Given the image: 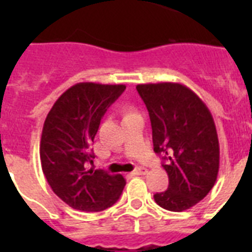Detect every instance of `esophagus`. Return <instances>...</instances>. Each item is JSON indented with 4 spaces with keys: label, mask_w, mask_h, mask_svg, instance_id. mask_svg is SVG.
Instances as JSON below:
<instances>
[{
    "label": "esophagus",
    "mask_w": 252,
    "mask_h": 252,
    "mask_svg": "<svg viewBox=\"0 0 252 252\" xmlns=\"http://www.w3.org/2000/svg\"><path fill=\"white\" fill-rule=\"evenodd\" d=\"M146 172H148V168L137 167L133 172H132V175H144V174H146Z\"/></svg>",
    "instance_id": "1"
}]
</instances>
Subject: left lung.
<instances>
[{
	"instance_id": "left-lung-1",
	"label": "left lung",
	"mask_w": 252,
	"mask_h": 252,
	"mask_svg": "<svg viewBox=\"0 0 252 252\" xmlns=\"http://www.w3.org/2000/svg\"><path fill=\"white\" fill-rule=\"evenodd\" d=\"M149 111L153 146L163 154L168 188L154 195L163 209L183 212L203 200L215 186L220 168L216 124L207 104L182 84L136 86Z\"/></svg>"
}]
</instances>
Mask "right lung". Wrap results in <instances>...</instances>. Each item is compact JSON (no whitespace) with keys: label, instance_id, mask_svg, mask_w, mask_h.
Instances as JSON below:
<instances>
[{"label":"right lung","instance_id":"right-lung-1","mask_svg":"<svg viewBox=\"0 0 252 252\" xmlns=\"http://www.w3.org/2000/svg\"><path fill=\"white\" fill-rule=\"evenodd\" d=\"M126 85L80 82L60 95L45 118L40 140L43 174L52 191L73 209L104 211L122 195L120 174L89 168L91 145L107 108Z\"/></svg>","mask_w":252,"mask_h":252}]
</instances>
